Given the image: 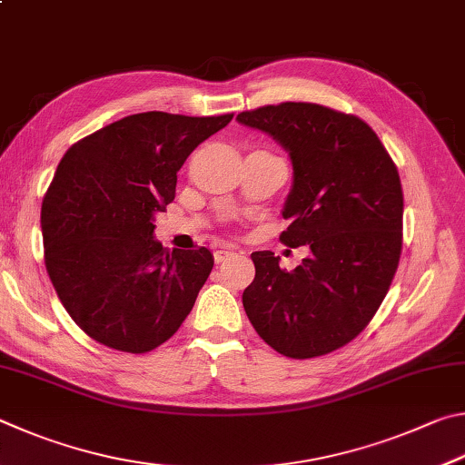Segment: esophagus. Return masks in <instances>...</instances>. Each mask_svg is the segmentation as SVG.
Segmentation results:
<instances>
[{
  "label": "esophagus",
  "instance_id": "obj_1",
  "mask_svg": "<svg viewBox=\"0 0 465 465\" xmlns=\"http://www.w3.org/2000/svg\"><path fill=\"white\" fill-rule=\"evenodd\" d=\"M231 255H234L232 251H228V249H216V251H214V262H216V263H223V262H226V259L231 257Z\"/></svg>",
  "mask_w": 465,
  "mask_h": 465
}]
</instances>
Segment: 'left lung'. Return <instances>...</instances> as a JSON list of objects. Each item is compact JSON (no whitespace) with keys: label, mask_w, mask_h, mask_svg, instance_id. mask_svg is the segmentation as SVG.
<instances>
[{"label":"left lung","mask_w":465,"mask_h":465,"mask_svg":"<svg viewBox=\"0 0 465 465\" xmlns=\"http://www.w3.org/2000/svg\"><path fill=\"white\" fill-rule=\"evenodd\" d=\"M290 154L292 187L282 242L306 245L296 270L255 251L242 292L251 324L275 351L308 360L347 345L368 327L392 283L402 249L404 198L394 161L363 120L319 104L286 102L241 112Z\"/></svg>","instance_id":"8db88e82"}]
</instances>
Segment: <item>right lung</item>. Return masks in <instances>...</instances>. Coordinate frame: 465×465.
Wrapping results in <instances>:
<instances>
[{
	"mask_svg": "<svg viewBox=\"0 0 465 465\" xmlns=\"http://www.w3.org/2000/svg\"><path fill=\"white\" fill-rule=\"evenodd\" d=\"M232 114H133L64 153L43 200L46 272L89 337L146 353L182 327L214 265L206 247L169 251L154 214L175 198L177 171Z\"/></svg>",
	"mask_w": 465,
	"mask_h": 465,
	"instance_id": "obj_1",
	"label": "right lung"
}]
</instances>
